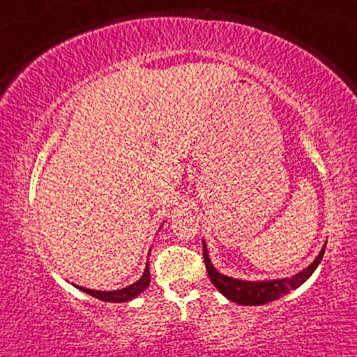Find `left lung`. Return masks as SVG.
Masks as SVG:
<instances>
[{
    "label": "left lung",
    "mask_w": 357,
    "mask_h": 357,
    "mask_svg": "<svg viewBox=\"0 0 357 357\" xmlns=\"http://www.w3.org/2000/svg\"><path fill=\"white\" fill-rule=\"evenodd\" d=\"M325 248L320 252V255L315 258V261L312 263L309 268L302 270L297 275L286 278V280H276V281H241L234 280V278L224 276L221 273L214 270L208 258V250L206 245L203 243V257H204V265H206V271L209 280L214 286L218 287L219 292L231 299L232 302H237V304L242 305H263L266 302L280 299L281 296H284L291 289H296L299 287L305 280H309L312 273L315 271V268L319 266L321 258H324Z\"/></svg>",
    "instance_id": "obj_1"
}]
</instances>
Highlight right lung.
I'll return each instance as SVG.
<instances>
[{"instance_id":"obj_1","label":"right lung","mask_w":357,"mask_h":357,"mask_svg":"<svg viewBox=\"0 0 357 357\" xmlns=\"http://www.w3.org/2000/svg\"><path fill=\"white\" fill-rule=\"evenodd\" d=\"M149 282H151V273H149V263H148V266H146L143 276H141L139 280L135 282V284H131L128 287H123V289L94 291V289H87V287H81V286H76V287H79L82 292H86V294L96 297V299H100V301H105V302H126V301L133 299V297H136L138 294H141V292H143L146 287L149 286Z\"/></svg>"}]
</instances>
